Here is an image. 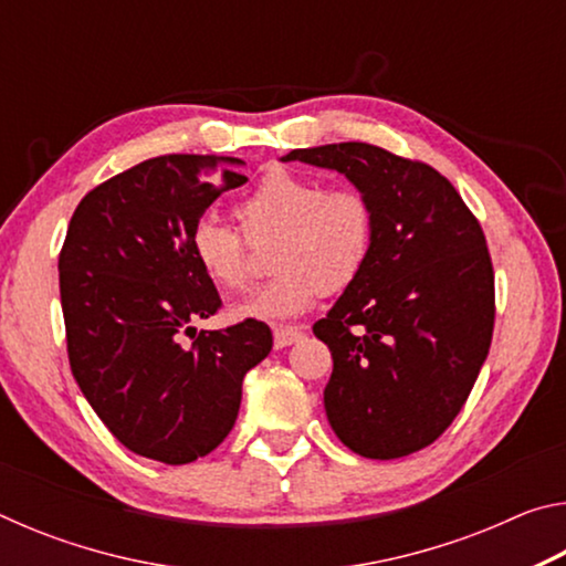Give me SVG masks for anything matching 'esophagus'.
Listing matches in <instances>:
<instances>
[{"label":"esophagus","instance_id":"34e87169","mask_svg":"<svg viewBox=\"0 0 566 566\" xmlns=\"http://www.w3.org/2000/svg\"><path fill=\"white\" fill-rule=\"evenodd\" d=\"M304 337V332L300 327H276L274 329V347L276 349H284L290 347V344H296Z\"/></svg>","mask_w":566,"mask_h":566}]
</instances>
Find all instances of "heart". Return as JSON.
<instances>
[{"label":"heart","instance_id":"obj_1","mask_svg":"<svg viewBox=\"0 0 566 566\" xmlns=\"http://www.w3.org/2000/svg\"><path fill=\"white\" fill-rule=\"evenodd\" d=\"M237 217L254 242L280 234L272 252L276 274L234 306V317L242 319L300 317L324 292L349 290L367 270L375 249V207L361 189L327 187L319 177L286 167L266 169L237 205ZM243 233L214 214H205L189 234L199 270L229 292L244 290L249 282Z\"/></svg>","mask_w":566,"mask_h":566}]
</instances>
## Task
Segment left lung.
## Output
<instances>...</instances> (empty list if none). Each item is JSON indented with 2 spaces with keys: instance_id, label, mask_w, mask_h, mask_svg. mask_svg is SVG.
Segmentation results:
<instances>
[{
  "instance_id": "left-lung-1",
  "label": "left lung",
  "mask_w": 566,
  "mask_h": 566,
  "mask_svg": "<svg viewBox=\"0 0 566 566\" xmlns=\"http://www.w3.org/2000/svg\"><path fill=\"white\" fill-rule=\"evenodd\" d=\"M282 159L342 171L375 207L367 270L312 327L334 359L329 424L367 459L419 452L462 411L490 354L494 266L482 224L434 167L375 145Z\"/></svg>"
}]
</instances>
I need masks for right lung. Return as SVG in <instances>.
Wrapping results in <instances>:
<instances>
[{
    "label": "right lung",
    "mask_w": 566,
    "mask_h": 566,
    "mask_svg": "<svg viewBox=\"0 0 566 566\" xmlns=\"http://www.w3.org/2000/svg\"><path fill=\"white\" fill-rule=\"evenodd\" d=\"M234 165L212 155L139 161L84 195L60 252L76 385L124 447L165 464H189L224 442L244 375L272 352L264 322L191 327L222 300L189 234L222 191L247 181Z\"/></svg>",
    "instance_id": "right-lung-1"
}]
</instances>
